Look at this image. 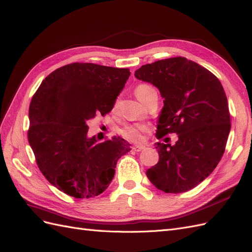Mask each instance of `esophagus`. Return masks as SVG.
<instances>
[{
    "mask_svg": "<svg viewBox=\"0 0 252 252\" xmlns=\"http://www.w3.org/2000/svg\"><path fill=\"white\" fill-rule=\"evenodd\" d=\"M145 146H141V145H135V146H133L132 147V149L134 150V151H136V152H140V151H142V150H145Z\"/></svg>",
    "mask_w": 252,
    "mask_h": 252,
    "instance_id": "obj_1",
    "label": "esophagus"
}]
</instances>
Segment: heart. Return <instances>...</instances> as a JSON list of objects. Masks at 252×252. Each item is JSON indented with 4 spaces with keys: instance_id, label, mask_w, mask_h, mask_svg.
I'll list each match as a JSON object with an SVG mask.
<instances>
[{
    "instance_id": "heart-1",
    "label": "heart",
    "mask_w": 252,
    "mask_h": 252,
    "mask_svg": "<svg viewBox=\"0 0 252 252\" xmlns=\"http://www.w3.org/2000/svg\"><path fill=\"white\" fill-rule=\"evenodd\" d=\"M154 89L150 84L140 83L136 86L134 93H135V96L143 103L147 96ZM147 131L148 128L146 126L140 125V124H132V125H126L124 127L119 128L118 134L121 136V137H124L125 139L131 142H140L143 140V135H145Z\"/></svg>"
}]
</instances>
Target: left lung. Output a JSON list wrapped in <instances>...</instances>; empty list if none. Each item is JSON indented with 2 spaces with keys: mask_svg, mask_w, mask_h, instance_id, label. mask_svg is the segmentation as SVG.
Segmentation results:
<instances>
[{
  "mask_svg": "<svg viewBox=\"0 0 252 252\" xmlns=\"http://www.w3.org/2000/svg\"><path fill=\"white\" fill-rule=\"evenodd\" d=\"M135 77L157 86L164 98L156 138L178 135L174 146L156 143L159 160L147 176L166 193L189 191L212 173L225 152L231 122L222 85L184 57L146 64Z\"/></svg>",
  "mask_w": 252,
  "mask_h": 252,
  "instance_id": "obj_1",
  "label": "left lung"
}]
</instances>
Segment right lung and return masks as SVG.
I'll use <instances>...</instances> for the list:
<instances>
[{"mask_svg": "<svg viewBox=\"0 0 252 252\" xmlns=\"http://www.w3.org/2000/svg\"><path fill=\"white\" fill-rule=\"evenodd\" d=\"M130 75L128 68L70 63L50 73L33 94L28 142L42 174L67 195L101 194L117 160L131 150L116 136L102 142L86 136V121L112 111Z\"/></svg>", "mask_w": 252, "mask_h": 252, "instance_id": "1", "label": "right lung"}]
</instances>
